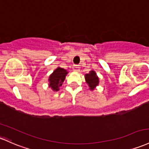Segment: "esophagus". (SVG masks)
Wrapping results in <instances>:
<instances>
[{
  "mask_svg": "<svg viewBox=\"0 0 149 149\" xmlns=\"http://www.w3.org/2000/svg\"><path fill=\"white\" fill-rule=\"evenodd\" d=\"M79 66H78V65H75L74 66H73V70L76 71H79Z\"/></svg>",
  "mask_w": 149,
  "mask_h": 149,
  "instance_id": "1",
  "label": "esophagus"
}]
</instances>
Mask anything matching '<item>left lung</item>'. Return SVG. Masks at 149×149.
I'll return each mask as SVG.
<instances>
[{
  "mask_svg": "<svg viewBox=\"0 0 149 149\" xmlns=\"http://www.w3.org/2000/svg\"><path fill=\"white\" fill-rule=\"evenodd\" d=\"M86 81L89 86L90 89L94 90L95 86L98 85L99 83V78L96 75V73L95 71H91L90 73L88 74H86Z\"/></svg>",
  "mask_w": 149,
  "mask_h": 149,
  "instance_id": "left-lung-1",
  "label": "left lung"
}]
</instances>
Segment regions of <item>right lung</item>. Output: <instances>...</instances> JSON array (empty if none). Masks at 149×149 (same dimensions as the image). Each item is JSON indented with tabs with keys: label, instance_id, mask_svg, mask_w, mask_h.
<instances>
[{
	"label": "right lung",
	"instance_id": "right-lung-1",
	"mask_svg": "<svg viewBox=\"0 0 149 149\" xmlns=\"http://www.w3.org/2000/svg\"><path fill=\"white\" fill-rule=\"evenodd\" d=\"M68 73L66 70L61 68H57L52 75L49 76V87L54 91H58L60 86L64 81L65 76Z\"/></svg>",
	"mask_w": 149,
	"mask_h": 149
}]
</instances>
